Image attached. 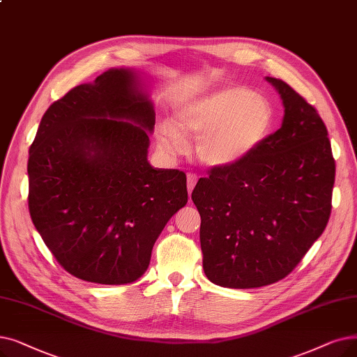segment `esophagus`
Instances as JSON below:
<instances>
[{
  "label": "esophagus",
  "mask_w": 357,
  "mask_h": 357,
  "mask_svg": "<svg viewBox=\"0 0 357 357\" xmlns=\"http://www.w3.org/2000/svg\"><path fill=\"white\" fill-rule=\"evenodd\" d=\"M197 181H198V176H197L195 174H188V175H187V187H188L190 195H191V192H192V190H194V187H195Z\"/></svg>",
  "instance_id": "1"
}]
</instances>
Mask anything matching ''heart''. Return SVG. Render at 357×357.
<instances>
[{"mask_svg": "<svg viewBox=\"0 0 357 357\" xmlns=\"http://www.w3.org/2000/svg\"><path fill=\"white\" fill-rule=\"evenodd\" d=\"M273 123L274 109L266 96L231 86L183 103L176 122L159 123L158 140L166 153L179 154L188 147L185 132L199 135V159L213 167H226L250 158L266 142Z\"/></svg>", "mask_w": 357, "mask_h": 357, "instance_id": "heart-1", "label": "heart"}]
</instances>
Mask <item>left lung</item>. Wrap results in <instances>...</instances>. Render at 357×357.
Wrapping results in <instances>:
<instances>
[{
	"mask_svg": "<svg viewBox=\"0 0 357 357\" xmlns=\"http://www.w3.org/2000/svg\"><path fill=\"white\" fill-rule=\"evenodd\" d=\"M280 95L282 127L250 158L201 178L192 201L208 280L229 289L273 284L296 267L331 213L335 163L328 131L299 93L266 77Z\"/></svg>",
	"mask_w": 357,
	"mask_h": 357,
	"instance_id": "8db88e82",
	"label": "left lung"
}]
</instances>
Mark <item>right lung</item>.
I'll return each instance as SVG.
<instances>
[{
    "label": "right lung",
    "mask_w": 357,
    "mask_h": 357,
    "mask_svg": "<svg viewBox=\"0 0 357 357\" xmlns=\"http://www.w3.org/2000/svg\"><path fill=\"white\" fill-rule=\"evenodd\" d=\"M147 74L115 67L71 89L29 150V211L56 261L99 284H128L188 201L187 176L147 159L156 112Z\"/></svg>",
    "instance_id": "add662e5"
}]
</instances>
